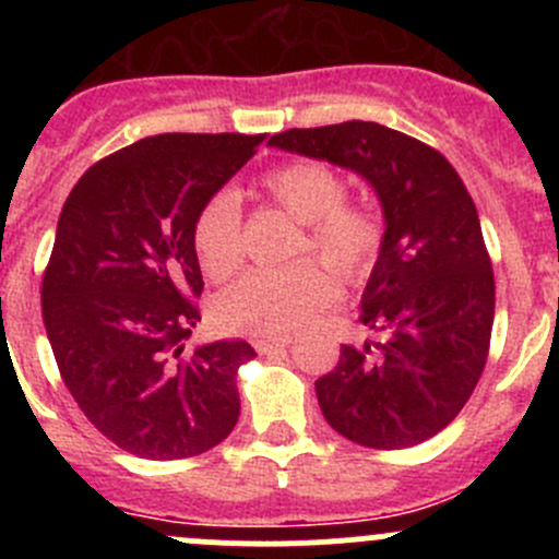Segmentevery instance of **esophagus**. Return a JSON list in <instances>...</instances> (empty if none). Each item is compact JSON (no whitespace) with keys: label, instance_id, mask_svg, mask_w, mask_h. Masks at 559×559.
<instances>
[{"label":"esophagus","instance_id":"esophagus-1","mask_svg":"<svg viewBox=\"0 0 559 559\" xmlns=\"http://www.w3.org/2000/svg\"><path fill=\"white\" fill-rule=\"evenodd\" d=\"M292 343L289 335H278V337H257L253 341V348H257L259 354H275L281 352V348H286Z\"/></svg>","mask_w":559,"mask_h":559}]
</instances>
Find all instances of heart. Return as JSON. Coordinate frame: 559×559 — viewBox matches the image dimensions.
<instances>
[{"mask_svg":"<svg viewBox=\"0 0 559 559\" xmlns=\"http://www.w3.org/2000/svg\"><path fill=\"white\" fill-rule=\"evenodd\" d=\"M262 189L284 207L306 235L295 253L313 251L343 278H359L373 267L384 240L381 216L368 205H348L346 183L321 162H286L264 175ZM194 251L211 278H227L243 259V218L233 191H218L194 222ZM335 300V281L319 262L302 259L289 267L251 270L216 302L224 330L248 335H286L308 324Z\"/></svg>","mask_w":559,"mask_h":559,"instance_id":"heart-1","label":"heart"}]
</instances>
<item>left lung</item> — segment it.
I'll return each instance as SVG.
<instances>
[{"mask_svg":"<svg viewBox=\"0 0 559 559\" xmlns=\"http://www.w3.org/2000/svg\"><path fill=\"white\" fill-rule=\"evenodd\" d=\"M267 145L357 173L384 216L359 302L373 341L343 343L316 381L321 414L370 449L427 441L473 394L492 335V264L465 183L436 148L376 121L289 129Z\"/></svg>","mask_w":559,"mask_h":559,"instance_id":"obj_1","label":"left lung"}]
</instances>
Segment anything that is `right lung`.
I'll use <instances>...</instances> for the list:
<instances>
[{"mask_svg": "<svg viewBox=\"0 0 559 559\" xmlns=\"http://www.w3.org/2000/svg\"><path fill=\"white\" fill-rule=\"evenodd\" d=\"M264 134H154L83 173L61 207L43 278L56 365L86 419L118 449L180 460L222 443L240 416L246 341L200 343L194 222Z\"/></svg>", "mask_w": 559, "mask_h": 559, "instance_id": "right-lung-1", "label": "right lung"}]
</instances>
